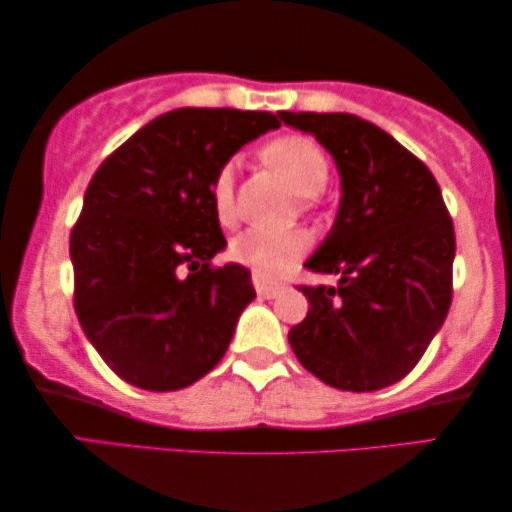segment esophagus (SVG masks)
Returning a JSON list of instances; mask_svg holds the SVG:
<instances>
[{"label":"esophagus","mask_w":512,"mask_h":512,"mask_svg":"<svg viewBox=\"0 0 512 512\" xmlns=\"http://www.w3.org/2000/svg\"><path fill=\"white\" fill-rule=\"evenodd\" d=\"M252 283H255V290H257V295H260V297H276L283 290L281 283H269L257 274L252 276Z\"/></svg>","instance_id":"esophagus-1"}]
</instances>
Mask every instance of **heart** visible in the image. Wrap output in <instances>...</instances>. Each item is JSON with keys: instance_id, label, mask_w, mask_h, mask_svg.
Instances as JSON below:
<instances>
[{"instance_id": "b5f03b06", "label": "heart", "mask_w": 512, "mask_h": 512, "mask_svg": "<svg viewBox=\"0 0 512 512\" xmlns=\"http://www.w3.org/2000/svg\"><path fill=\"white\" fill-rule=\"evenodd\" d=\"M267 165L288 181V186L300 198H314L326 189L331 167L326 155L314 141L304 137H281L264 148ZM212 208L222 224L236 219L234 165H224L212 179ZM304 252V238L297 231L248 229L231 243V255L257 276L271 278L290 267Z\"/></svg>"}]
</instances>
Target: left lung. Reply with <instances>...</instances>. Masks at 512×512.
I'll use <instances>...</instances> for the list:
<instances>
[{"label":"left lung","mask_w":512,"mask_h":512,"mask_svg":"<svg viewBox=\"0 0 512 512\" xmlns=\"http://www.w3.org/2000/svg\"><path fill=\"white\" fill-rule=\"evenodd\" d=\"M340 172V208L304 262L340 274L338 286H302L304 321L288 340L300 364L347 392L383 390L418 364L451 307L456 236L442 191L411 151L352 113H290Z\"/></svg>","instance_id":"obj_1"}]
</instances>
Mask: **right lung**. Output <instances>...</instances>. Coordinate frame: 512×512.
<instances>
[{
	"label": "right lung",
	"instance_id": "obj_1",
	"mask_svg": "<svg viewBox=\"0 0 512 512\" xmlns=\"http://www.w3.org/2000/svg\"><path fill=\"white\" fill-rule=\"evenodd\" d=\"M278 125L260 111L177 108L132 134L89 181L70 234L75 312L125 383L181 390L222 361L255 288L241 264H210L226 248L212 179Z\"/></svg>",
	"mask_w": 512,
	"mask_h": 512
}]
</instances>
